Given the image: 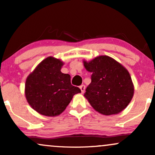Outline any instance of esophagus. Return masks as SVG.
<instances>
[{"label":"esophagus","mask_w":155,"mask_h":155,"mask_svg":"<svg viewBox=\"0 0 155 155\" xmlns=\"http://www.w3.org/2000/svg\"><path fill=\"white\" fill-rule=\"evenodd\" d=\"M79 88H80V90H81V93H84V91H85V86H84V84L81 85V86L79 87Z\"/></svg>","instance_id":"obj_1"}]
</instances>
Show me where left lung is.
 Listing matches in <instances>:
<instances>
[{
	"instance_id": "8db88e82",
	"label": "left lung",
	"mask_w": 155,
	"mask_h": 155,
	"mask_svg": "<svg viewBox=\"0 0 155 155\" xmlns=\"http://www.w3.org/2000/svg\"><path fill=\"white\" fill-rule=\"evenodd\" d=\"M84 65L92 73L84 96L94 109L104 115L116 114L130 104L134 87L129 72L108 56H99Z\"/></svg>"
}]
</instances>
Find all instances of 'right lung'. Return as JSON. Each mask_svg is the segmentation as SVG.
<instances>
[{"mask_svg":"<svg viewBox=\"0 0 155 155\" xmlns=\"http://www.w3.org/2000/svg\"><path fill=\"white\" fill-rule=\"evenodd\" d=\"M63 63L49 57L44 60L27 78L25 97L28 104L41 114H60L70 104L73 96L81 92L71 83V76L60 70Z\"/></svg>","mask_w":155,"mask_h":155,"instance_id":"1","label":"right lung"}]
</instances>
